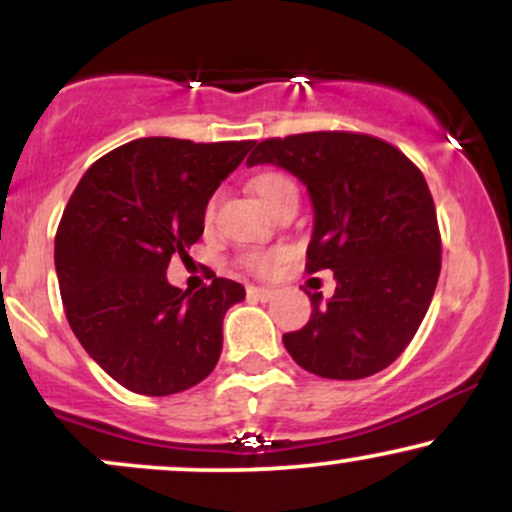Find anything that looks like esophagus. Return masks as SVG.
<instances>
[{"label": "esophagus", "mask_w": 512, "mask_h": 512, "mask_svg": "<svg viewBox=\"0 0 512 512\" xmlns=\"http://www.w3.org/2000/svg\"><path fill=\"white\" fill-rule=\"evenodd\" d=\"M274 293V289H264V286H248V296L255 301H272Z\"/></svg>", "instance_id": "esophagus-1"}]
</instances>
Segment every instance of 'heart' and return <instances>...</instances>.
<instances>
[{
  "instance_id": "heart-1",
  "label": "heart",
  "mask_w": 512,
  "mask_h": 512,
  "mask_svg": "<svg viewBox=\"0 0 512 512\" xmlns=\"http://www.w3.org/2000/svg\"><path fill=\"white\" fill-rule=\"evenodd\" d=\"M250 190L255 192L257 199L264 204V207H272V204L286 192H296V185L286 173L281 170H260L255 178L250 180ZM214 216V202H209L204 207V221H211ZM279 262V255L276 252H250V255L243 257V267L252 274H269Z\"/></svg>"
}]
</instances>
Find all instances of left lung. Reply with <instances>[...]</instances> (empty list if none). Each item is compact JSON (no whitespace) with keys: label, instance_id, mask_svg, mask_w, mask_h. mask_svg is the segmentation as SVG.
I'll list each match as a JSON object with an SVG mask.
<instances>
[{"label":"left lung","instance_id":"1","mask_svg":"<svg viewBox=\"0 0 512 512\" xmlns=\"http://www.w3.org/2000/svg\"><path fill=\"white\" fill-rule=\"evenodd\" d=\"M274 163L308 187L315 226L305 269H332L334 296L284 334L298 366L361 380L397 361L424 320L440 274L436 204L397 146L361 132H305L255 144L248 166Z\"/></svg>","mask_w":512,"mask_h":512}]
</instances>
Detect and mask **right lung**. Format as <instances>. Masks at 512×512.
<instances>
[{"mask_svg": "<svg viewBox=\"0 0 512 512\" xmlns=\"http://www.w3.org/2000/svg\"><path fill=\"white\" fill-rule=\"evenodd\" d=\"M252 142L144 137L98 158L76 185L55 236L69 327L127 390L166 397L202 383L223 346V315L243 301L214 276L190 293L166 279L204 233V207Z\"/></svg>", "mask_w": 512, "mask_h": 512, "instance_id": "obj_1", "label": "right lung"}]
</instances>
